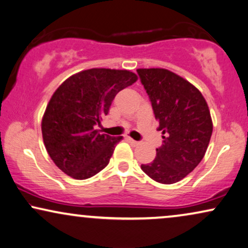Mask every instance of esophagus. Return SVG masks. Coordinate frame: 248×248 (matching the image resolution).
Listing matches in <instances>:
<instances>
[{"label": "esophagus", "instance_id": "obj_1", "mask_svg": "<svg viewBox=\"0 0 248 248\" xmlns=\"http://www.w3.org/2000/svg\"><path fill=\"white\" fill-rule=\"evenodd\" d=\"M127 140L129 141V143H130L131 145H134V146H137V145H140V141H137V140H134L133 138L129 137V136L127 137Z\"/></svg>", "mask_w": 248, "mask_h": 248}]
</instances>
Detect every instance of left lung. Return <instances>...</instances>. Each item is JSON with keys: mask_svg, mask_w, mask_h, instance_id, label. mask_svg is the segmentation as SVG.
I'll list each match as a JSON object with an SVG mask.
<instances>
[{"mask_svg": "<svg viewBox=\"0 0 248 248\" xmlns=\"http://www.w3.org/2000/svg\"><path fill=\"white\" fill-rule=\"evenodd\" d=\"M137 72L163 135L156 156L140 168L156 183H178L205 155L213 130L209 107L195 86L172 71L150 68Z\"/></svg>", "mask_w": 248, "mask_h": 248, "instance_id": "left-lung-1", "label": "left lung"}]
</instances>
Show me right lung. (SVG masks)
I'll return each instance as SVG.
<instances>
[{"instance_id":"obj_1","label":"right lung","mask_w":248,"mask_h":248,"mask_svg":"<svg viewBox=\"0 0 248 248\" xmlns=\"http://www.w3.org/2000/svg\"><path fill=\"white\" fill-rule=\"evenodd\" d=\"M129 70L93 68L72 75L52 95L42 119L49 157L77 180L95 176L110 162L122 136L100 134V126L119 92L137 81Z\"/></svg>"}]
</instances>
